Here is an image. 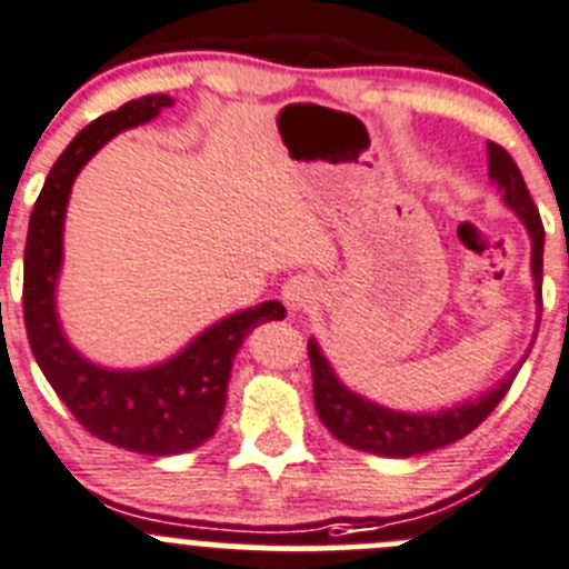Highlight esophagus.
Instances as JSON below:
<instances>
[{"instance_id": "esophagus-1", "label": "esophagus", "mask_w": 569, "mask_h": 569, "mask_svg": "<svg viewBox=\"0 0 569 569\" xmlns=\"http://www.w3.org/2000/svg\"><path fill=\"white\" fill-rule=\"evenodd\" d=\"M280 295H283L286 308H289L291 313H300V311H308V308L317 302L319 286L317 280H311L308 274H295V278L286 280Z\"/></svg>"}]
</instances>
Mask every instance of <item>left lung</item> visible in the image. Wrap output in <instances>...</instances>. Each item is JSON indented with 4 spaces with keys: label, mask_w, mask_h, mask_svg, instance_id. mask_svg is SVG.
<instances>
[{
    "label": "left lung",
    "mask_w": 569,
    "mask_h": 569,
    "mask_svg": "<svg viewBox=\"0 0 569 569\" xmlns=\"http://www.w3.org/2000/svg\"><path fill=\"white\" fill-rule=\"evenodd\" d=\"M489 178L498 183V189L503 191L506 206L526 222L528 233H531V269L539 306H542V219H539V208L533 206L531 194H528V186L522 180V172L517 169L515 158L503 147L495 144V141H489ZM308 358H311L313 375V406H317V413L325 428L339 442H345L347 448L363 450V453L372 456H389V459H411V456L431 453V450L465 439L467 433L476 431L478 425L498 408V402L503 400L506 391L511 389L517 378L515 369L503 383L487 391L481 400L465 402V406L448 408V411L402 413L375 406V402L345 389L336 380V375L330 372L328 361H325V356L313 341H308Z\"/></svg>",
    "instance_id": "8db88e82"
}]
</instances>
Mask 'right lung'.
Listing matches in <instances>:
<instances>
[{
	"label": "right lung",
	"mask_w": 569,
	"mask_h": 569,
	"mask_svg": "<svg viewBox=\"0 0 569 569\" xmlns=\"http://www.w3.org/2000/svg\"><path fill=\"white\" fill-rule=\"evenodd\" d=\"M167 93L130 99L119 110L93 119L74 136L49 172L30 213L24 247V328L38 367L77 422L91 437L141 456L189 453L217 433L228 400V380L241 341L286 308L269 300L233 313L172 361L138 372H110L77 356L54 317V283L63 258V217L71 183L82 163L116 132L150 121L169 108Z\"/></svg>",
	"instance_id": "right-lung-1"
}]
</instances>
